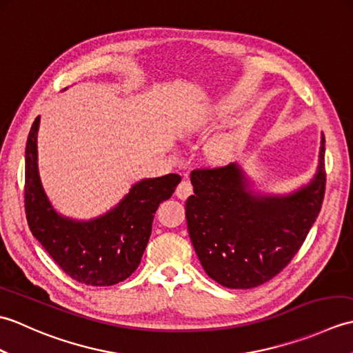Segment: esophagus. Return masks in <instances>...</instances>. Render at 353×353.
Listing matches in <instances>:
<instances>
[{"mask_svg":"<svg viewBox=\"0 0 353 353\" xmlns=\"http://www.w3.org/2000/svg\"><path fill=\"white\" fill-rule=\"evenodd\" d=\"M192 194V185L188 182V181H183L177 185L176 188V196L181 199V200H185L188 199Z\"/></svg>","mask_w":353,"mask_h":353,"instance_id":"esophagus-1","label":"esophagus"}]
</instances>
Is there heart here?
<instances>
[{
  "mask_svg": "<svg viewBox=\"0 0 353 353\" xmlns=\"http://www.w3.org/2000/svg\"><path fill=\"white\" fill-rule=\"evenodd\" d=\"M235 141L232 134H220L219 138L212 141L211 147H209V152L215 157V159H226V157L232 153L234 150Z\"/></svg>",
  "mask_w": 353,
  "mask_h": 353,
  "instance_id": "1",
  "label": "heart"
}]
</instances>
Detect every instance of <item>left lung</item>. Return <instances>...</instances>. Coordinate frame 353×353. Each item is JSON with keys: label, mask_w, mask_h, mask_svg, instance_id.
Returning <instances> with one entry per match:
<instances>
[{"label": "left lung", "mask_w": 353, "mask_h": 353, "mask_svg": "<svg viewBox=\"0 0 353 353\" xmlns=\"http://www.w3.org/2000/svg\"><path fill=\"white\" fill-rule=\"evenodd\" d=\"M186 200L191 243L206 274L249 290L281 273L301 249L325 197V134L311 181L288 194H264L241 165L194 170Z\"/></svg>", "instance_id": "obj_1"}]
</instances>
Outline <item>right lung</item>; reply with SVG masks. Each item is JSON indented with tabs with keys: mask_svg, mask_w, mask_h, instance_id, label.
Segmentation results:
<instances>
[{
	"mask_svg": "<svg viewBox=\"0 0 353 353\" xmlns=\"http://www.w3.org/2000/svg\"><path fill=\"white\" fill-rule=\"evenodd\" d=\"M66 89V88H65ZM41 117L26 147V214L30 230L63 272L80 283L109 287L138 268L152 235L154 212L182 181L179 174L142 179L110 211L91 220L59 214L45 192L37 165Z\"/></svg>",
	"mask_w": 353,
	"mask_h": 353,
	"instance_id": "1",
	"label": "right lung"
}]
</instances>
